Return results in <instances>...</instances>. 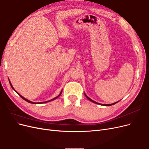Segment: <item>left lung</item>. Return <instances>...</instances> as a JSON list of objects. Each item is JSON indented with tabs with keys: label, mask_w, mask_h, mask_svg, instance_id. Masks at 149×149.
I'll list each match as a JSON object with an SVG mask.
<instances>
[{
	"label": "left lung",
	"mask_w": 149,
	"mask_h": 149,
	"mask_svg": "<svg viewBox=\"0 0 149 149\" xmlns=\"http://www.w3.org/2000/svg\"><path fill=\"white\" fill-rule=\"evenodd\" d=\"M84 95H85V96L86 97V98L87 99H88V100L90 101H91V102H94V103H95V104H100V105H102V106H112V105H114V104H116L117 102H118L119 101H118V102H114V103H112V104H100V103H98V102H96V101H94L93 100H92L91 99H90L86 94L85 93H84Z\"/></svg>",
	"instance_id": "8db88e82"
}]
</instances>
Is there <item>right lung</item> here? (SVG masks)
<instances>
[{"label":"right lung","instance_id":"obj_1","mask_svg":"<svg viewBox=\"0 0 149 149\" xmlns=\"http://www.w3.org/2000/svg\"><path fill=\"white\" fill-rule=\"evenodd\" d=\"M8 81H9V83H10V86H11V87L12 88V89H13V90H14V91L18 94H19V95L22 98V99H23V100H24L25 101H26V102H29V103H31V104H42V103H45V102H49V101H53V100H56V99H57L58 97H60V95H61V93H62V90H61V91L60 92V94H59V95H58V96H57L56 97H55V98H53V99H52V100H49V101H45V102H31V101H29V100H26V99H25L24 97H23V96H21L20 95V94H19V93H18L16 91H15V90L14 89V88H13V86H12V84H11V83H10V80L9 79H8Z\"/></svg>","mask_w":149,"mask_h":149}]
</instances>
